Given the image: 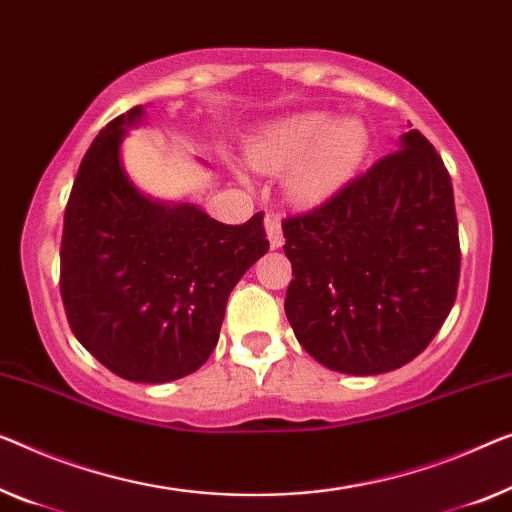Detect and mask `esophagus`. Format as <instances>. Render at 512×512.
I'll return each mask as SVG.
<instances>
[{
	"label": "esophagus",
	"instance_id": "34e87169",
	"mask_svg": "<svg viewBox=\"0 0 512 512\" xmlns=\"http://www.w3.org/2000/svg\"><path fill=\"white\" fill-rule=\"evenodd\" d=\"M266 236H269L271 248H280L285 243V236H282V227L278 218H266Z\"/></svg>",
	"mask_w": 512,
	"mask_h": 512
}]
</instances>
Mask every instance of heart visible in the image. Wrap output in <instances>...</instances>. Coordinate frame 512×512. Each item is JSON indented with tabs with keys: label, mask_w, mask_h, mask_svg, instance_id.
Wrapping results in <instances>:
<instances>
[{
	"label": "heart",
	"mask_w": 512,
	"mask_h": 512,
	"mask_svg": "<svg viewBox=\"0 0 512 512\" xmlns=\"http://www.w3.org/2000/svg\"><path fill=\"white\" fill-rule=\"evenodd\" d=\"M368 151L370 133L363 121L305 112L266 126L250 147V160L259 170L294 165L289 195L301 204H317L354 177Z\"/></svg>",
	"instance_id": "1"
}]
</instances>
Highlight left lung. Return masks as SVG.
Wrapping results in <instances>:
<instances>
[{
  "instance_id": "obj_1",
  "label": "left lung",
  "mask_w": 512,
  "mask_h": 512,
  "mask_svg": "<svg viewBox=\"0 0 512 512\" xmlns=\"http://www.w3.org/2000/svg\"><path fill=\"white\" fill-rule=\"evenodd\" d=\"M285 312L315 361L345 375L402 368L430 345L460 282L444 160L418 131L329 200L282 220Z\"/></svg>"
}]
</instances>
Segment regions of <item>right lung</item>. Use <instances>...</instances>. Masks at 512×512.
Listing matches in <instances>:
<instances>
[{"mask_svg":"<svg viewBox=\"0 0 512 512\" xmlns=\"http://www.w3.org/2000/svg\"><path fill=\"white\" fill-rule=\"evenodd\" d=\"M142 108L112 119L82 158L64 213L59 287L80 345L117 377L163 384L211 356L225 305L266 250L264 213L225 225L160 204L126 177L119 144Z\"/></svg>","mask_w":512,"mask_h":512,"instance_id":"1","label":"right lung"}]
</instances>
